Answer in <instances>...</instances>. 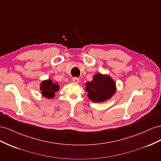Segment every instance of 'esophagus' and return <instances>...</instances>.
<instances>
[{"instance_id":"34e87169","label":"esophagus","mask_w":161,"mask_h":161,"mask_svg":"<svg viewBox=\"0 0 161 161\" xmlns=\"http://www.w3.org/2000/svg\"><path fill=\"white\" fill-rule=\"evenodd\" d=\"M72 81H73V82H74V83L78 84L80 81V80H79V78H77V77H73L72 79Z\"/></svg>"}]
</instances>
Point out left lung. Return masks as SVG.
<instances>
[{"label":"left lung","instance_id":"left-lung-1","mask_svg":"<svg viewBox=\"0 0 161 161\" xmlns=\"http://www.w3.org/2000/svg\"><path fill=\"white\" fill-rule=\"evenodd\" d=\"M117 86L113 78L107 74L96 73L91 81L86 83L88 98L96 103L110 100L115 94Z\"/></svg>","mask_w":161,"mask_h":161}]
</instances>
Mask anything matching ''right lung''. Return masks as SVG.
Masks as SVG:
<instances>
[{
	"label": "right lung",
	"mask_w": 161,
	"mask_h": 161,
	"mask_svg": "<svg viewBox=\"0 0 161 161\" xmlns=\"http://www.w3.org/2000/svg\"><path fill=\"white\" fill-rule=\"evenodd\" d=\"M60 89V86L57 83H54L51 79L42 81L40 85V90L42 95L47 98H53L55 93Z\"/></svg>",
	"instance_id": "add662e5"
}]
</instances>
